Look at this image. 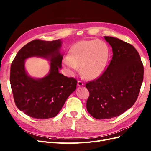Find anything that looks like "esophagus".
<instances>
[{"instance_id":"34e87169","label":"esophagus","mask_w":151,"mask_h":151,"mask_svg":"<svg viewBox=\"0 0 151 151\" xmlns=\"http://www.w3.org/2000/svg\"><path fill=\"white\" fill-rule=\"evenodd\" d=\"M77 86H78L79 87H82V86H84V84L82 83L81 81H77Z\"/></svg>"}]
</instances>
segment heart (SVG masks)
Wrapping results in <instances>:
<instances>
[{"label": "heart", "instance_id": "obj_1", "mask_svg": "<svg viewBox=\"0 0 151 151\" xmlns=\"http://www.w3.org/2000/svg\"><path fill=\"white\" fill-rule=\"evenodd\" d=\"M109 55L108 45L102 40H84L73 45L63 63L71 72L80 67L82 75L96 79L104 72Z\"/></svg>", "mask_w": 151, "mask_h": 151}]
</instances>
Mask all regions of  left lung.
<instances>
[{
  "instance_id": "obj_1",
  "label": "left lung",
  "mask_w": 151,
  "mask_h": 151,
  "mask_svg": "<svg viewBox=\"0 0 151 151\" xmlns=\"http://www.w3.org/2000/svg\"><path fill=\"white\" fill-rule=\"evenodd\" d=\"M112 48L107 69L96 80L86 84V103L90 115L99 120L119 116L137 99L144 77L139 54L132 45L112 36H104Z\"/></svg>"
}]
</instances>
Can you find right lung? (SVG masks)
<instances>
[{"label":"right lung","mask_w":151,"mask_h":151,"mask_svg":"<svg viewBox=\"0 0 151 151\" xmlns=\"http://www.w3.org/2000/svg\"><path fill=\"white\" fill-rule=\"evenodd\" d=\"M62 41L35 40L17 52L11 67L10 83L17 107L26 115L38 119L55 116L68 97L76 89L77 81L59 72L62 68ZM50 62L47 75L35 78L27 72L25 61L30 57Z\"/></svg>","instance_id":"obj_1"}]
</instances>
